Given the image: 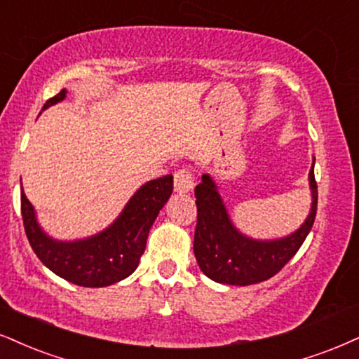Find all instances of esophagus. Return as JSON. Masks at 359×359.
Returning <instances> with one entry per match:
<instances>
[{"instance_id": "34e87169", "label": "esophagus", "mask_w": 359, "mask_h": 359, "mask_svg": "<svg viewBox=\"0 0 359 359\" xmlns=\"http://www.w3.org/2000/svg\"><path fill=\"white\" fill-rule=\"evenodd\" d=\"M176 193H188L193 188V172L189 170H178L175 172V181H172Z\"/></svg>"}]
</instances>
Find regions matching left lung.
I'll return each instance as SVG.
<instances>
[{"label":"left lung","mask_w":359,"mask_h":359,"mask_svg":"<svg viewBox=\"0 0 359 359\" xmlns=\"http://www.w3.org/2000/svg\"><path fill=\"white\" fill-rule=\"evenodd\" d=\"M309 189L311 210L302 226L278 240H253L238 231L213 178L203 175L201 183L194 188L198 221L193 245L201 271L210 280L234 286L255 285L274 276L302 248L315 223L318 206L315 161L309 171Z\"/></svg>","instance_id":"left-lung-1"}]
</instances>
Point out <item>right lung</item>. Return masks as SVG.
Wrapping results in <instances>:
<instances>
[{
    "mask_svg": "<svg viewBox=\"0 0 359 359\" xmlns=\"http://www.w3.org/2000/svg\"><path fill=\"white\" fill-rule=\"evenodd\" d=\"M65 98L66 90H61L43 109ZM171 193V175L148 181L133 194L113 224L85 240L57 241L48 236L25 191H21V216L29 245L44 266L73 285L103 287L125 280L138 268L149 229Z\"/></svg>",
    "mask_w": 359,
    "mask_h": 359,
    "instance_id": "right-lung-1",
    "label": "right lung"
}]
</instances>
